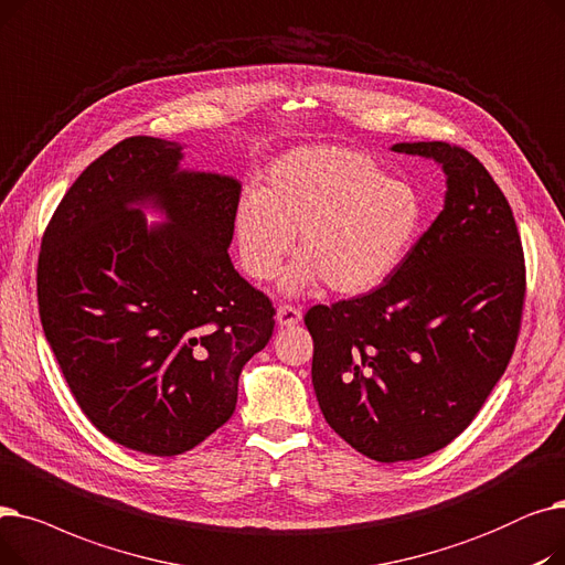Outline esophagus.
<instances>
[{"label":"esophagus","mask_w":565,"mask_h":565,"mask_svg":"<svg viewBox=\"0 0 565 565\" xmlns=\"http://www.w3.org/2000/svg\"><path fill=\"white\" fill-rule=\"evenodd\" d=\"M301 317H303V312H301L299 308L287 306V303H285V306H280V308H278V312H276L278 327H294V324H299Z\"/></svg>","instance_id":"34e87169"}]
</instances>
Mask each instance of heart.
Masks as SVG:
<instances>
[{"mask_svg": "<svg viewBox=\"0 0 565 565\" xmlns=\"http://www.w3.org/2000/svg\"><path fill=\"white\" fill-rule=\"evenodd\" d=\"M423 218L416 188L388 179L372 156L303 147L268 168L264 188L241 195L234 227L250 278L274 280L299 232V262L285 280L287 289L324 280L335 294H361L405 262Z\"/></svg>", "mask_w": 565, "mask_h": 565, "instance_id": "1", "label": "heart"}]
</instances>
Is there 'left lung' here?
Wrapping results in <instances>:
<instances>
[{
    "label": "left lung",
    "instance_id": "8db88e82",
    "mask_svg": "<svg viewBox=\"0 0 565 565\" xmlns=\"http://www.w3.org/2000/svg\"><path fill=\"white\" fill-rule=\"evenodd\" d=\"M435 158L446 204L384 285L312 306V386L335 433L377 462L418 460L476 418L515 352L526 266L490 172L448 142L395 145Z\"/></svg>",
    "mask_w": 565,
    "mask_h": 565
}]
</instances>
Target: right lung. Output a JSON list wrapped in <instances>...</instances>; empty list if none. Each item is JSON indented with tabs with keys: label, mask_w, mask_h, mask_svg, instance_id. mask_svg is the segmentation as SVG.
<instances>
[{
	"label": "right lung",
	"mask_w": 565,
	"mask_h": 565,
	"mask_svg": "<svg viewBox=\"0 0 565 565\" xmlns=\"http://www.w3.org/2000/svg\"><path fill=\"white\" fill-rule=\"evenodd\" d=\"M181 145L132 136L75 179L43 232L45 338L98 433L172 458L230 420L238 374L274 335V303L241 278L236 179L179 170ZM169 223L149 231L140 203Z\"/></svg>",
	"instance_id": "1"
}]
</instances>
